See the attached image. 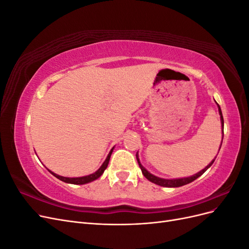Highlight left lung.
<instances>
[{
    "label": "left lung",
    "mask_w": 249,
    "mask_h": 249,
    "mask_svg": "<svg viewBox=\"0 0 249 249\" xmlns=\"http://www.w3.org/2000/svg\"><path fill=\"white\" fill-rule=\"evenodd\" d=\"M218 106V110H219V115H220V120H221V124H222V134H223V116H222V112H221V109L219 107V105H217ZM222 139H223V135H222ZM222 144V143H221ZM221 144H220V147H221ZM136 158H137V161H138V164H139V167L142 171V175L144 176L148 180H150V182L156 184V185H159V186H162V187H168V188H176V187H180V186H184V185H187L189 184L191 182H193V180L196 179L197 178H199L201 175H203L207 171L208 168L211 167V165H212L215 161V159L211 162L208 166H206L205 168H203L202 170H200L199 172H197L196 175H194L192 177H189V178H173V179H167V178H158L154 175H152V173L148 172L144 167L142 166L140 161H139V158H138V154L136 155Z\"/></svg>",
    "instance_id": "1"
}]
</instances>
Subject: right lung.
<instances>
[{
    "instance_id": "1",
    "label": "right lung",
    "mask_w": 249,
    "mask_h": 249,
    "mask_svg": "<svg viewBox=\"0 0 249 249\" xmlns=\"http://www.w3.org/2000/svg\"><path fill=\"white\" fill-rule=\"evenodd\" d=\"M113 148H114V147H113ZM113 148L110 150L109 155L107 156V158H106V160H105V162L102 164V166H101L99 169H97L94 173H91V175H89V176L80 177V178H65V177L58 176V175H56V173H54V172L49 170V169H48V170L52 173L53 176L56 177V178H59L60 180H62V182H64V183L73 184V185H84V184L90 183V182H92V180H94V179H96V178H99L103 175V173H104L105 169L107 168L108 164H109V160H110L111 154H112V152H113Z\"/></svg>"
}]
</instances>
